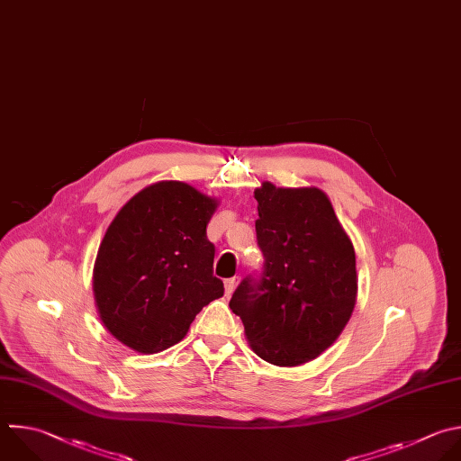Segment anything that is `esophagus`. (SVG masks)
<instances>
[{"label":"esophagus","mask_w":461,"mask_h":461,"mask_svg":"<svg viewBox=\"0 0 461 461\" xmlns=\"http://www.w3.org/2000/svg\"><path fill=\"white\" fill-rule=\"evenodd\" d=\"M237 284H239V276H231V278H226V280H224V289H226V294H231V293L235 291Z\"/></svg>","instance_id":"obj_1"}]
</instances>
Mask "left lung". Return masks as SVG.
Masks as SVG:
<instances>
[{"instance_id":"8db88e82","label":"left lung","mask_w":461,"mask_h":461,"mask_svg":"<svg viewBox=\"0 0 461 461\" xmlns=\"http://www.w3.org/2000/svg\"><path fill=\"white\" fill-rule=\"evenodd\" d=\"M255 199L264 264L239 284L230 308L262 360L293 367L326 351L351 319L355 249L322 190L264 183Z\"/></svg>"}]
</instances>
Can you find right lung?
<instances>
[{"instance_id":"add662e5","label":"right lung","mask_w":461,"mask_h":461,"mask_svg":"<svg viewBox=\"0 0 461 461\" xmlns=\"http://www.w3.org/2000/svg\"><path fill=\"white\" fill-rule=\"evenodd\" d=\"M215 208V199L179 181L151 185L121 208L94 267L101 321L119 342L144 355L165 351L224 294L206 237Z\"/></svg>"}]
</instances>
